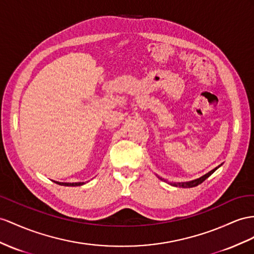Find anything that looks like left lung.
Instances as JSON below:
<instances>
[{"label":"left lung","mask_w":254,"mask_h":254,"mask_svg":"<svg viewBox=\"0 0 254 254\" xmlns=\"http://www.w3.org/2000/svg\"><path fill=\"white\" fill-rule=\"evenodd\" d=\"M221 165H222V164H221ZM221 165H219V166H218V167H216V168H213V170H212V171H210L209 173L205 174L204 176H201V177H199V178H197V179L191 180V181H186V183H167V181H166L165 179H163V178L159 177L158 175H157V177H158L159 179H161V180L165 181V183L170 184L171 186H174V187H179V188H193V187H196V186L200 185L201 183H203V181H205V180H206L208 177L210 176V175H212L214 172H216V171L218 170V168H219Z\"/></svg>","instance_id":"1"}]
</instances>
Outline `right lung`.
I'll use <instances>...</instances> for the list:
<instances>
[{
    "mask_svg": "<svg viewBox=\"0 0 254 254\" xmlns=\"http://www.w3.org/2000/svg\"><path fill=\"white\" fill-rule=\"evenodd\" d=\"M55 183L60 185V186H65V187H77V186L84 185V183H59V181H55Z\"/></svg>",
    "mask_w": 254,
    "mask_h": 254,
    "instance_id": "obj_1",
    "label": "right lung"
}]
</instances>
